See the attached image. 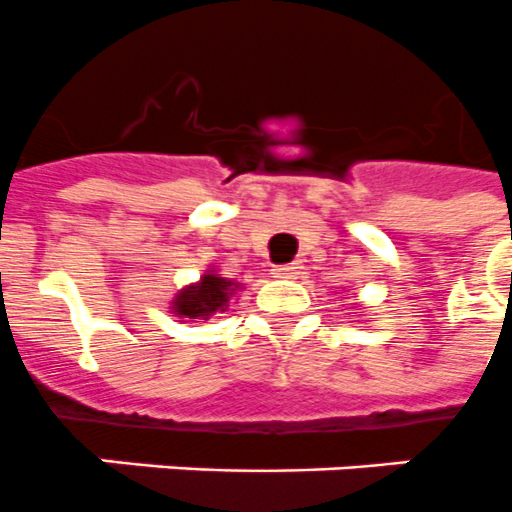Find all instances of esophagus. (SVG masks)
<instances>
[{
  "mask_svg": "<svg viewBox=\"0 0 512 512\" xmlns=\"http://www.w3.org/2000/svg\"><path fill=\"white\" fill-rule=\"evenodd\" d=\"M273 276H276V278H297L299 276V265L297 263L276 265V268H273Z\"/></svg>",
  "mask_w": 512,
  "mask_h": 512,
  "instance_id": "34e87169",
  "label": "esophagus"
}]
</instances>
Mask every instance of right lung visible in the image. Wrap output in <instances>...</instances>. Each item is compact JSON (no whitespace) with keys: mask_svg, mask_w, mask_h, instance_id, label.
I'll return each instance as SVG.
<instances>
[{"mask_svg":"<svg viewBox=\"0 0 512 512\" xmlns=\"http://www.w3.org/2000/svg\"><path fill=\"white\" fill-rule=\"evenodd\" d=\"M231 286H234V281L220 278L218 273H207L197 286H189L178 294L173 307L181 318H202V315H210L220 307H226L228 297L234 292Z\"/></svg>","mask_w":512,"mask_h":512,"instance_id":"1","label":"right lung"}]
</instances>
